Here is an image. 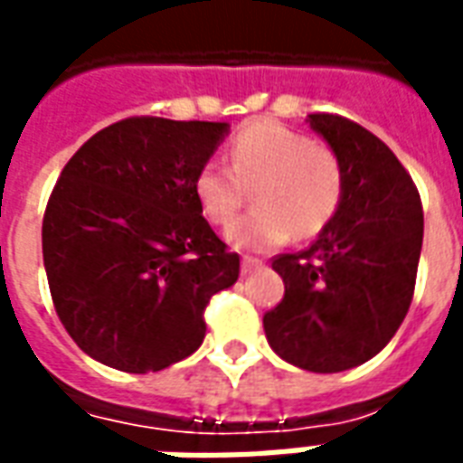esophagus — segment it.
I'll return each mask as SVG.
<instances>
[{
	"label": "esophagus",
	"instance_id": "1",
	"mask_svg": "<svg viewBox=\"0 0 463 463\" xmlns=\"http://www.w3.org/2000/svg\"><path fill=\"white\" fill-rule=\"evenodd\" d=\"M262 260H255V258H242L241 260V272L242 275H250L252 270H260Z\"/></svg>",
	"mask_w": 463,
	"mask_h": 463
}]
</instances>
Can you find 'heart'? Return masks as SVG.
<instances>
[{
	"label": "heart",
	"mask_w": 463,
	"mask_h": 463,
	"mask_svg": "<svg viewBox=\"0 0 463 463\" xmlns=\"http://www.w3.org/2000/svg\"><path fill=\"white\" fill-rule=\"evenodd\" d=\"M231 165L203 163L193 193L208 221L228 225L241 213L245 188L258 185L252 195L258 211L225 231V241L235 250H272L292 232L295 238H312L340 208L345 193L340 158L278 121L245 126L232 138Z\"/></svg>",
	"instance_id": "b5f03b06"
}]
</instances>
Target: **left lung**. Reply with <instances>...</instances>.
Here are the masks:
<instances>
[{
    "label": "left lung",
    "mask_w": 463,
    "mask_h": 463,
    "mask_svg": "<svg viewBox=\"0 0 463 463\" xmlns=\"http://www.w3.org/2000/svg\"><path fill=\"white\" fill-rule=\"evenodd\" d=\"M307 123L340 158L345 193L307 250L275 258L285 298L262 327L285 362L332 374L382 352L407 317L424 213L409 173L374 133L332 114Z\"/></svg>",
    "instance_id": "8db88e82"
}]
</instances>
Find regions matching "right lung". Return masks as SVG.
Instances as JSON below:
<instances>
[{
    "instance_id": "1",
    "label": "right lung",
    "mask_w": 463,
    "mask_h": 463,
    "mask_svg": "<svg viewBox=\"0 0 463 463\" xmlns=\"http://www.w3.org/2000/svg\"><path fill=\"white\" fill-rule=\"evenodd\" d=\"M231 123L126 118L71 156L46 205L42 250L56 315L106 367L146 374L203 345V310L241 258L213 232L193 181Z\"/></svg>"
}]
</instances>
